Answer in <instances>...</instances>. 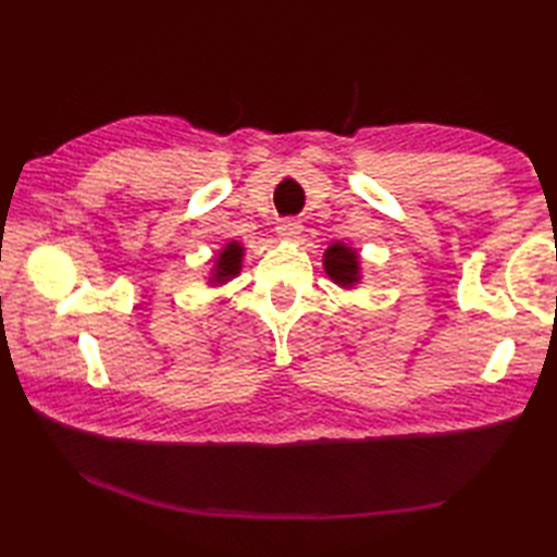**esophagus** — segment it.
I'll list each match as a JSON object with an SVG mask.
<instances>
[{"mask_svg":"<svg viewBox=\"0 0 557 557\" xmlns=\"http://www.w3.org/2000/svg\"><path fill=\"white\" fill-rule=\"evenodd\" d=\"M301 222H297V220H282L280 224H277V236L280 239H285V242H292V239H297V236L301 234Z\"/></svg>","mask_w":557,"mask_h":557,"instance_id":"obj_1","label":"esophagus"}]
</instances>
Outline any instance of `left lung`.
I'll return each mask as SVG.
<instances>
[{"label":"left lung","instance_id":"left-lung-1","mask_svg":"<svg viewBox=\"0 0 557 557\" xmlns=\"http://www.w3.org/2000/svg\"><path fill=\"white\" fill-rule=\"evenodd\" d=\"M323 268L327 277L345 292L357 289L361 285V258L354 246L345 242H335L325 248Z\"/></svg>","mask_w":557,"mask_h":557}]
</instances>
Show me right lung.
Listing matches in <instances>:
<instances>
[{
  "mask_svg": "<svg viewBox=\"0 0 557 557\" xmlns=\"http://www.w3.org/2000/svg\"><path fill=\"white\" fill-rule=\"evenodd\" d=\"M244 263V244L227 242L212 258V268L206 277L208 287H224L242 272Z\"/></svg>",
  "mask_w": 557,
  "mask_h": 557,
  "instance_id": "obj_1",
  "label": "right lung"
}]
</instances>
